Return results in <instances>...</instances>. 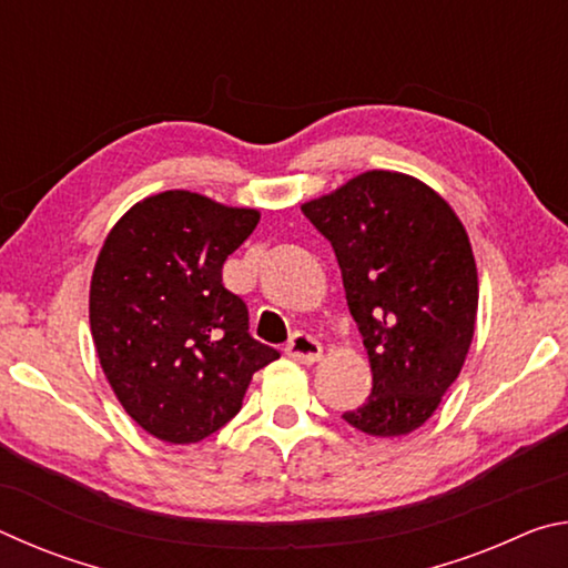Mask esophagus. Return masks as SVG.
Here are the masks:
<instances>
[{"label": "esophagus", "mask_w": 568, "mask_h": 568, "mask_svg": "<svg viewBox=\"0 0 568 568\" xmlns=\"http://www.w3.org/2000/svg\"><path fill=\"white\" fill-rule=\"evenodd\" d=\"M285 353L291 355V358L297 361V363H315V361L321 358L323 345H321L318 341H315L311 333L297 331V333L291 335V341H287Z\"/></svg>", "instance_id": "1"}]
</instances>
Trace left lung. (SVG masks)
<instances>
[{
	"label": "left lung",
	"mask_w": 568,
	"mask_h": 568,
	"mask_svg": "<svg viewBox=\"0 0 568 568\" xmlns=\"http://www.w3.org/2000/svg\"><path fill=\"white\" fill-rule=\"evenodd\" d=\"M301 210L338 257L371 358V396L343 418L371 436L410 434L458 378L474 338L478 277L466 230L428 185L386 170Z\"/></svg>",
	"instance_id": "1"
}]
</instances>
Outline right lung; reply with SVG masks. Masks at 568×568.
Here are the masks:
<instances>
[{
  "instance_id": "add662e5",
  "label": "right lung",
  "mask_w": 568,
  "mask_h": 568,
  "mask_svg": "<svg viewBox=\"0 0 568 568\" xmlns=\"http://www.w3.org/2000/svg\"><path fill=\"white\" fill-rule=\"evenodd\" d=\"M261 215L187 190L134 205L104 240L90 325L122 408L160 440L197 444L237 416L255 371L281 358L247 331L223 263Z\"/></svg>"
}]
</instances>
